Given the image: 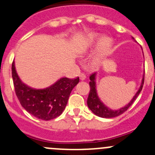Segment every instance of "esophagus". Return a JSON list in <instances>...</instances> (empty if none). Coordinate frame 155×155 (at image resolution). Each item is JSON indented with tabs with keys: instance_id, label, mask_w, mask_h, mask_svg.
<instances>
[{
	"instance_id": "obj_1",
	"label": "esophagus",
	"mask_w": 155,
	"mask_h": 155,
	"mask_svg": "<svg viewBox=\"0 0 155 155\" xmlns=\"http://www.w3.org/2000/svg\"><path fill=\"white\" fill-rule=\"evenodd\" d=\"M79 78H80V80L83 81L85 80V78H86V76L85 75V73H80V75H79Z\"/></svg>"
}]
</instances>
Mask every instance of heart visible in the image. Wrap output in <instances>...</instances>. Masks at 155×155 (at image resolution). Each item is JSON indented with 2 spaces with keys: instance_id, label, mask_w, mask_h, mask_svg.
<instances>
[{
  "instance_id": "1",
  "label": "heart",
  "mask_w": 155,
  "mask_h": 155,
  "mask_svg": "<svg viewBox=\"0 0 155 155\" xmlns=\"http://www.w3.org/2000/svg\"><path fill=\"white\" fill-rule=\"evenodd\" d=\"M97 44H99V46L97 48V52L92 58V63L94 65H98L109 54L112 46L111 40L108 38L101 39V36L98 34L91 33L85 38L80 48V51L82 53H85Z\"/></svg>"
}]
</instances>
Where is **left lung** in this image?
I'll use <instances>...</instances> for the list:
<instances>
[{
	"instance_id": "8db88e82",
	"label": "left lung",
	"mask_w": 155,
	"mask_h": 155,
	"mask_svg": "<svg viewBox=\"0 0 155 155\" xmlns=\"http://www.w3.org/2000/svg\"><path fill=\"white\" fill-rule=\"evenodd\" d=\"M95 76H96V73H92L89 77L90 92H89V94H88V100H87V104H88V107H89V109L91 110L92 111L95 115L103 118L115 117H117V116L120 115V114H124L125 111H127V110H128V108L133 104V103L135 101L136 97H138L139 93H140L141 91H142V87H143V85H144V79H145V76H143V78H142V84H141L140 85V88H139V90H138V91L136 92V94H135L133 98L131 100V101H130L128 104L126 105L125 107H124L120 108V109L119 110H114L110 109L109 107L105 106V105L103 104V102L101 101V100L99 99L98 96H97V90H96Z\"/></svg>"
}]
</instances>
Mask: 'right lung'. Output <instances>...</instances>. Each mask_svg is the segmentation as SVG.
<instances>
[{"mask_svg":"<svg viewBox=\"0 0 155 155\" xmlns=\"http://www.w3.org/2000/svg\"><path fill=\"white\" fill-rule=\"evenodd\" d=\"M12 77L15 92L22 107L38 119L50 120L58 117L67 106L73 88L79 78H61L54 84L44 89H35L24 84L18 76L14 61L12 64Z\"/></svg>","mask_w":155,"mask_h":155,"instance_id":"right-lung-1","label":"right lung"}]
</instances>
